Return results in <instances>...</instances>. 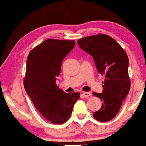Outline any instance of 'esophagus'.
<instances>
[{
    "mask_svg": "<svg viewBox=\"0 0 146 146\" xmlns=\"http://www.w3.org/2000/svg\"><path fill=\"white\" fill-rule=\"evenodd\" d=\"M83 95L84 97H86V98H88V97H89L91 95V93H90V92H84L83 93Z\"/></svg>",
    "mask_w": 146,
    "mask_h": 146,
    "instance_id": "obj_1",
    "label": "esophagus"
}]
</instances>
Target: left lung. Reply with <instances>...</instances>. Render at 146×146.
Here are the masks:
<instances>
[{
	"label": "left lung",
	"mask_w": 146,
	"mask_h": 146,
	"mask_svg": "<svg viewBox=\"0 0 146 146\" xmlns=\"http://www.w3.org/2000/svg\"><path fill=\"white\" fill-rule=\"evenodd\" d=\"M78 44L93 56L97 69L104 78L103 93H93L102 102L101 108L93 117L99 121H110L118 113L130 91L126 52L112 37L102 33L80 38Z\"/></svg>",
	"instance_id": "left-lung-1"
}]
</instances>
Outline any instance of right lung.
<instances>
[{
	"label": "right lung",
	"mask_w": 146,
	"mask_h": 146,
	"mask_svg": "<svg viewBox=\"0 0 146 146\" xmlns=\"http://www.w3.org/2000/svg\"><path fill=\"white\" fill-rule=\"evenodd\" d=\"M75 40L47 39L37 45L27 57L24 87L39 113L54 124L65 123L80 93L59 89L56 78L62 60L74 48Z\"/></svg>",
	"instance_id": "right-lung-1"
}]
</instances>
